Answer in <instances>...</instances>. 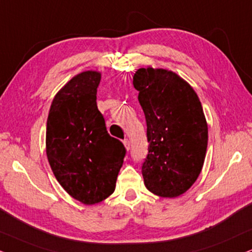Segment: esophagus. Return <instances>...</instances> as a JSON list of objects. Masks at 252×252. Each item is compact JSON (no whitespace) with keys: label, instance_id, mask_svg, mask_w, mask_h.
<instances>
[{"label":"esophagus","instance_id":"esophagus-1","mask_svg":"<svg viewBox=\"0 0 252 252\" xmlns=\"http://www.w3.org/2000/svg\"><path fill=\"white\" fill-rule=\"evenodd\" d=\"M124 145H125V147H126V150L128 151L129 148H131V141H129V139H125V140H124Z\"/></svg>","mask_w":252,"mask_h":252}]
</instances>
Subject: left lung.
I'll list each match as a JSON object with an SVG mask.
<instances>
[{
  "mask_svg": "<svg viewBox=\"0 0 252 252\" xmlns=\"http://www.w3.org/2000/svg\"><path fill=\"white\" fill-rule=\"evenodd\" d=\"M147 124L148 153L142 162L146 188L176 197L200 175L208 145V126L197 94L176 73L141 67L133 77Z\"/></svg>",
  "mask_w": 252,
  "mask_h": 252,
  "instance_id": "obj_1",
  "label": "left lung"
}]
</instances>
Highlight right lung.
<instances>
[{
  "label": "right lung",
  "instance_id": "1",
  "mask_svg": "<svg viewBox=\"0 0 252 252\" xmlns=\"http://www.w3.org/2000/svg\"><path fill=\"white\" fill-rule=\"evenodd\" d=\"M100 73L73 77L52 100L46 123V155L57 181L76 200L94 204L116 188L126 148L108 134L97 106Z\"/></svg>",
  "mask_w": 252,
  "mask_h": 252
}]
</instances>
